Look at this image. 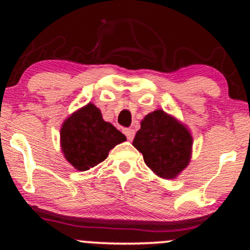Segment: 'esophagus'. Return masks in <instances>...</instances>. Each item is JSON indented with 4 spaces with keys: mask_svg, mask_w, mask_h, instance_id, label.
I'll return each instance as SVG.
<instances>
[{
    "mask_svg": "<svg viewBox=\"0 0 250 250\" xmlns=\"http://www.w3.org/2000/svg\"><path fill=\"white\" fill-rule=\"evenodd\" d=\"M123 134L127 136V139L129 140V141H131V140H133L134 136H135V130H134V129H130V128H125V129H123Z\"/></svg>",
    "mask_w": 250,
    "mask_h": 250,
    "instance_id": "1",
    "label": "esophagus"
}]
</instances>
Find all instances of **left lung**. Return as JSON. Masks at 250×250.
<instances>
[{
	"label": "left lung",
	"instance_id": "left-lung-1",
	"mask_svg": "<svg viewBox=\"0 0 250 250\" xmlns=\"http://www.w3.org/2000/svg\"><path fill=\"white\" fill-rule=\"evenodd\" d=\"M133 146L157 176L168 180L175 179L188 166L193 137L175 117L157 109L142 120Z\"/></svg>",
	"mask_w": 250,
	"mask_h": 250
}]
</instances>
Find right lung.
<instances>
[{"mask_svg": "<svg viewBox=\"0 0 250 250\" xmlns=\"http://www.w3.org/2000/svg\"><path fill=\"white\" fill-rule=\"evenodd\" d=\"M61 149L67 161L80 171L107 159L109 150L125 141V136L102 119L101 110L88 103L63 122Z\"/></svg>", "mask_w": 250, "mask_h": 250, "instance_id": "1", "label": "right lung"}]
</instances>
